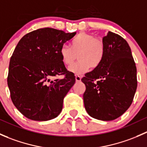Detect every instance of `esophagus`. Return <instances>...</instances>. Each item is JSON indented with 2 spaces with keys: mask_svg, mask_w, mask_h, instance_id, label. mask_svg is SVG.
Segmentation results:
<instances>
[{
  "mask_svg": "<svg viewBox=\"0 0 147 147\" xmlns=\"http://www.w3.org/2000/svg\"><path fill=\"white\" fill-rule=\"evenodd\" d=\"M81 76H80V75H76L75 76V80H76V82H80L81 81Z\"/></svg>",
  "mask_w": 147,
  "mask_h": 147,
  "instance_id": "1",
  "label": "esophagus"
}]
</instances>
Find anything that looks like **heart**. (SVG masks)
Listing matches in <instances>:
<instances>
[{
	"label": "heart",
	"instance_id": "1",
	"mask_svg": "<svg viewBox=\"0 0 147 147\" xmlns=\"http://www.w3.org/2000/svg\"><path fill=\"white\" fill-rule=\"evenodd\" d=\"M105 45L100 38L91 34L80 32L72 39L70 47L63 45L60 50L61 60L65 66H70L78 56L79 61L72 65L69 70L75 75L87 72L90 67L97 68L105 55Z\"/></svg>",
	"mask_w": 147,
	"mask_h": 147
}]
</instances>
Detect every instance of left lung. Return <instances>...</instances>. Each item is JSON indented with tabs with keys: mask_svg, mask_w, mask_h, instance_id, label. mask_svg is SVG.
Returning a JSON list of instances; mask_svg holds the SVG:
<instances>
[{
	"mask_svg": "<svg viewBox=\"0 0 147 147\" xmlns=\"http://www.w3.org/2000/svg\"><path fill=\"white\" fill-rule=\"evenodd\" d=\"M105 55L101 64L85 74L82 82L84 107L90 116L111 121L131 105L137 87V67L127 41L112 32L102 39Z\"/></svg>",
	"mask_w": 147,
	"mask_h": 147,
	"instance_id": "obj_1",
	"label": "left lung"
}]
</instances>
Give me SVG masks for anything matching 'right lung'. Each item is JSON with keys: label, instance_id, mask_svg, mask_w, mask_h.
I'll return each mask as SVG.
<instances>
[{"label": "right lung", "instance_id": "right-lung-1", "mask_svg": "<svg viewBox=\"0 0 147 147\" xmlns=\"http://www.w3.org/2000/svg\"><path fill=\"white\" fill-rule=\"evenodd\" d=\"M76 32L44 28L20 39L10 57L8 86L13 105L25 117L35 121L57 117L63 100L75 82L65 67L60 50ZM64 75L62 79L51 80Z\"/></svg>", "mask_w": 147, "mask_h": 147}]
</instances>
